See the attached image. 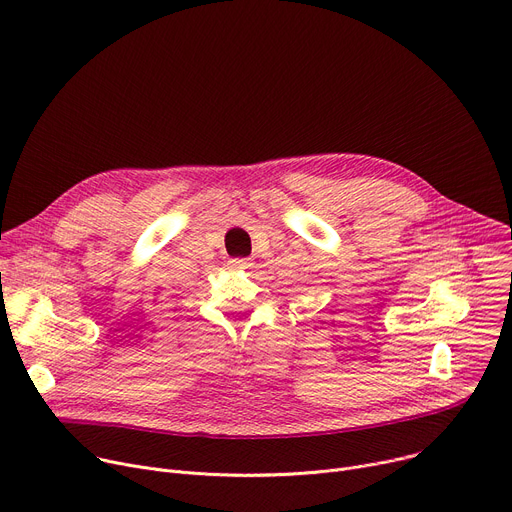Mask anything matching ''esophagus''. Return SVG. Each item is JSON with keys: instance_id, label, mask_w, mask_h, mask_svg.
Returning a JSON list of instances; mask_svg holds the SVG:
<instances>
[{"instance_id": "34e87169", "label": "esophagus", "mask_w": 512, "mask_h": 512, "mask_svg": "<svg viewBox=\"0 0 512 512\" xmlns=\"http://www.w3.org/2000/svg\"><path fill=\"white\" fill-rule=\"evenodd\" d=\"M253 263L249 261V259H232L230 261V267H235V269H249Z\"/></svg>"}]
</instances>
